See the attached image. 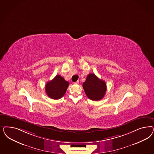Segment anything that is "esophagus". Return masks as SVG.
Segmentation results:
<instances>
[{
    "label": "esophagus",
    "instance_id": "obj_1",
    "mask_svg": "<svg viewBox=\"0 0 154 154\" xmlns=\"http://www.w3.org/2000/svg\"><path fill=\"white\" fill-rule=\"evenodd\" d=\"M79 80H78V81H76V82H75V84H79Z\"/></svg>",
    "mask_w": 154,
    "mask_h": 154
}]
</instances>
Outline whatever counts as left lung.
I'll return each instance as SVG.
<instances>
[{"instance_id":"left-lung-1","label":"left lung","mask_w":154,"mask_h":154,"mask_svg":"<svg viewBox=\"0 0 154 154\" xmlns=\"http://www.w3.org/2000/svg\"><path fill=\"white\" fill-rule=\"evenodd\" d=\"M85 93L89 99L99 101L102 99L106 91V84L94 74H89L83 84Z\"/></svg>"}]
</instances>
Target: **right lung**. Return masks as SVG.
<instances>
[{"instance_id":"1","label":"right lung","mask_w":154,"mask_h":154,"mask_svg":"<svg viewBox=\"0 0 154 154\" xmlns=\"http://www.w3.org/2000/svg\"><path fill=\"white\" fill-rule=\"evenodd\" d=\"M69 85L68 82L66 81L61 76L57 75L53 79L46 83L45 91L51 99H60L65 95Z\"/></svg>"}]
</instances>
